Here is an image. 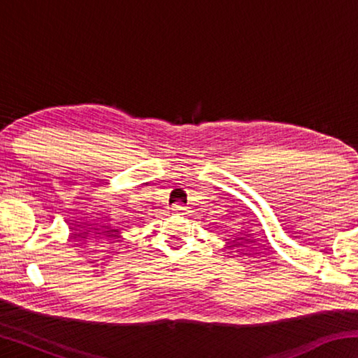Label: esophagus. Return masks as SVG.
Returning a JSON list of instances; mask_svg holds the SVG:
<instances>
[{
	"label": "esophagus",
	"instance_id": "obj_1",
	"mask_svg": "<svg viewBox=\"0 0 358 358\" xmlns=\"http://www.w3.org/2000/svg\"><path fill=\"white\" fill-rule=\"evenodd\" d=\"M172 211H173V213H178V215H185L186 207H185V205H181V203H175L172 207Z\"/></svg>",
	"mask_w": 358,
	"mask_h": 358
}]
</instances>
